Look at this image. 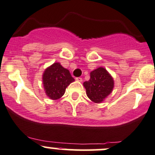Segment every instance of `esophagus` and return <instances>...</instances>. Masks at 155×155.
<instances>
[{
	"mask_svg": "<svg viewBox=\"0 0 155 155\" xmlns=\"http://www.w3.org/2000/svg\"><path fill=\"white\" fill-rule=\"evenodd\" d=\"M76 80L78 81H82V78L81 77H77L76 78Z\"/></svg>",
	"mask_w": 155,
	"mask_h": 155,
	"instance_id": "esophagus-1",
	"label": "esophagus"
}]
</instances>
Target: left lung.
<instances>
[{"mask_svg": "<svg viewBox=\"0 0 155 155\" xmlns=\"http://www.w3.org/2000/svg\"><path fill=\"white\" fill-rule=\"evenodd\" d=\"M87 96L94 103H101L113 91L114 80L106 69L98 68L91 73L90 80L83 84Z\"/></svg>", "mask_w": 155, "mask_h": 155, "instance_id": "1", "label": "left lung"}]
</instances>
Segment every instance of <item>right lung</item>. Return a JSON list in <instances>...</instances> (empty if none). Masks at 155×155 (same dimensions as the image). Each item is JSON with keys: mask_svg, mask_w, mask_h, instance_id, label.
<instances>
[{"mask_svg": "<svg viewBox=\"0 0 155 155\" xmlns=\"http://www.w3.org/2000/svg\"><path fill=\"white\" fill-rule=\"evenodd\" d=\"M74 79L70 71L55 62L47 68L42 75V83L47 96L51 99L57 100L64 95L65 89Z\"/></svg>", "mask_w": 155, "mask_h": 155, "instance_id": "right-lung-1", "label": "right lung"}]
</instances>
